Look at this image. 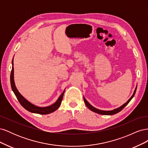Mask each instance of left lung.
Instances as JSON below:
<instances>
[{
	"mask_svg": "<svg viewBox=\"0 0 148 148\" xmlns=\"http://www.w3.org/2000/svg\"><path fill=\"white\" fill-rule=\"evenodd\" d=\"M136 88H135V91H134L133 95H132V96L130 98L129 100H128L126 103H125V104H124L123 105H122V106L120 107L119 108L114 109V110H110V111L101 110H99V109H96L95 107H94L93 106H92L90 104H89V103L86 100V99H85V98H84V97H83V99H84V103H85V104H86V106L88 107V108L89 110H91V111L94 112H96V113L99 114H101V115H114V114H117V113L119 112H120L121 110H122L124 108V107L128 104V103L130 102V101L132 100V98L133 97L134 95H135V92H136Z\"/></svg>",
	"mask_w": 148,
	"mask_h": 148,
	"instance_id": "1",
	"label": "left lung"
}]
</instances>
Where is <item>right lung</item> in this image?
Segmentation results:
<instances>
[{
    "label": "right lung",
    "mask_w": 148,
    "mask_h": 148,
    "mask_svg": "<svg viewBox=\"0 0 148 148\" xmlns=\"http://www.w3.org/2000/svg\"><path fill=\"white\" fill-rule=\"evenodd\" d=\"M12 65H13V60H12ZM10 84H11L12 91H13V92H14L15 95L17 98V99L18 100L20 104L23 106L26 110H27L28 111L30 112L42 114V115L49 114L50 113H52L59 108L61 104L62 99H63L64 94L65 92L64 91L63 92H62V95L59 97V99H58V100L53 104L50 106L46 107H40L31 104V103H30L29 101L26 100L25 97H23V96H22V95H21V94L18 92V91L17 90L15 84L14 79H13V66H12V69L10 73Z\"/></svg>",
    "instance_id": "obj_1"
}]
</instances>
